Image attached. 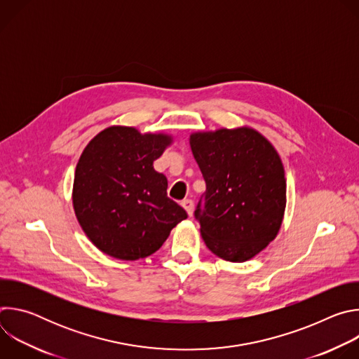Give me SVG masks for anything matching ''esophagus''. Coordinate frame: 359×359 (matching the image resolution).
Segmentation results:
<instances>
[{"label":"esophagus","mask_w":359,"mask_h":359,"mask_svg":"<svg viewBox=\"0 0 359 359\" xmlns=\"http://www.w3.org/2000/svg\"><path fill=\"white\" fill-rule=\"evenodd\" d=\"M182 206L184 208V210L187 212V215H189V216H191V215H193V200H190V198H184V200L182 201Z\"/></svg>","instance_id":"obj_1"}]
</instances>
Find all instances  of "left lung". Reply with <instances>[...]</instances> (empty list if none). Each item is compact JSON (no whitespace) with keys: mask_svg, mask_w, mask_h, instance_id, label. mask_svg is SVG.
Wrapping results in <instances>:
<instances>
[{"mask_svg":"<svg viewBox=\"0 0 359 359\" xmlns=\"http://www.w3.org/2000/svg\"><path fill=\"white\" fill-rule=\"evenodd\" d=\"M193 156L206 180L204 208L194 212L208 248L244 263L278 234L287 204L281 158L271 142L250 126L193 132Z\"/></svg>","mask_w":359,"mask_h":359,"instance_id":"8db88e82","label":"left lung"}]
</instances>
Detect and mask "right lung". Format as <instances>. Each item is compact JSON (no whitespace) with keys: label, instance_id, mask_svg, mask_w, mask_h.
<instances>
[{"label":"right lung","instance_id":"1","mask_svg":"<svg viewBox=\"0 0 359 359\" xmlns=\"http://www.w3.org/2000/svg\"><path fill=\"white\" fill-rule=\"evenodd\" d=\"M173 136L114 125L83 149L74 177V212L86 237L114 259L133 262L158 251L187 213L168 197L153 168Z\"/></svg>","mask_w":359,"mask_h":359}]
</instances>
